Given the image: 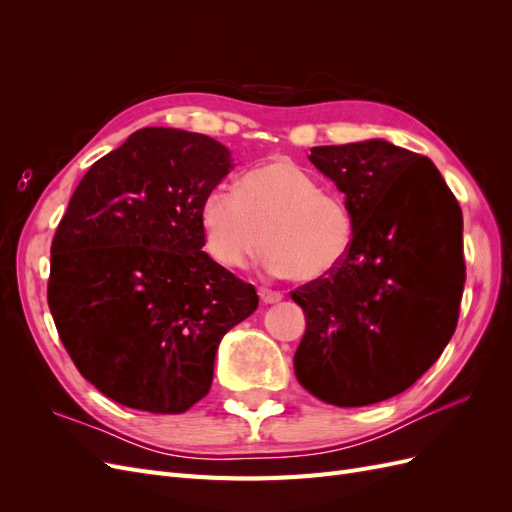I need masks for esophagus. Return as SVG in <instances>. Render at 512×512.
I'll return each mask as SVG.
<instances>
[{"label": "esophagus", "instance_id": "1", "mask_svg": "<svg viewBox=\"0 0 512 512\" xmlns=\"http://www.w3.org/2000/svg\"><path fill=\"white\" fill-rule=\"evenodd\" d=\"M258 294H260V301H262V303H277V301H282V297H284L282 292L265 288V286L258 288Z\"/></svg>", "mask_w": 512, "mask_h": 512}]
</instances>
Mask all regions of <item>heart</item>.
I'll return each mask as SVG.
<instances>
[{"label": "heart", "instance_id": "obj_1", "mask_svg": "<svg viewBox=\"0 0 512 512\" xmlns=\"http://www.w3.org/2000/svg\"><path fill=\"white\" fill-rule=\"evenodd\" d=\"M200 226L209 256L222 267L243 269L267 241L262 267L301 284L333 275L350 256L356 222L344 198L288 158L245 170L237 192L213 185L200 203Z\"/></svg>", "mask_w": 512, "mask_h": 512}]
</instances>
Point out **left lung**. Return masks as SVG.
I'll return each instance as SVG.
<instances>
[{"instance_id":"left-lung-1","label":"left lung","mask_w":512,"mask_h":512,"mask_svg":"<svg viewBox=\"0 0 512 512\" xmlns=\"http://www.w3.org/2000/svg\"><path fill=\"white\" fill-rule=\"evenodd\" d=\"M356 222L333 275L290 292L307 329L294 374L324 404L356 408L404 393L438 361L466 284L463 215L429 158L386 141L314 147Z\"/></svg>"}]
</instances>
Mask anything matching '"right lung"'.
<instances>
[{
	"label": "right lung",
	"instance_id": "1",
	"mask_svg": "<svg viewBox=\"0 0 512 512\" xmlns=\"http://www.w3.org/2000/svg\"><path fill=\"white\" fill-rule=\"evenodd\" d=\"M228 149L143 128L87 170L51 243L46 299L72 363L108 399L181 414L213 382L220 339L258 294L205 252L200 203Z\"/></svg>",
	"mask_w": 512,
	"mask_h": 512
}]
</instances>
